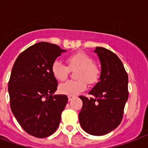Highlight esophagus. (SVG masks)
Wrapping results in <instances>:
<instances>
[{"label":"esophagus","instance_id":"34e87169","mask_svg":"<svg viewBox=\"0 0 148 148\" xmlns=\"http://www.w3.org/2000/svg\"><path fill=\"white\" fill-rule=\"evenodd\" d=\"M72 99H73V97H71V96H68V101H72Z\"/></svg>","mask_w":148,"mask_h":148}]
</instances>
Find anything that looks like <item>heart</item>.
I'll return each mask as SVG.
<instances>
[{"label": "heart", "instance_id": "obj_1", "mask_svg": "<svg viewBox=\"0 0 148 148\" xmlns=\"http://www.w3.org/2000/svg\"><path fill=\"white\" fill-rule=\"evenodd\" d=\"M67 67L58 60L51 65V74L56 80L63 81L69 75L70 70L75 71L74 75L77 80L68 81L59 86V91L63 95L75 97L87 88L88 84L97 82L100 76L97 66L92 62V58L82 51L72 53L66 58Z\"/></svg>", "mask_w": 148, "mask_h": 148}]
</instances>
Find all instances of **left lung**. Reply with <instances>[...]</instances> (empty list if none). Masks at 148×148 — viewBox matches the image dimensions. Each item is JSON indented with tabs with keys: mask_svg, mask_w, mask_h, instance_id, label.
<instances>
[{
	"mask_svg": "<svg viewBox=\"0 0 148 148\" xmlns=\"http://www.w3.org/2000/svg\"><path fill=\"white\" fill-rule=\"evenodd\" d=\"M95 52L101 61L100 81L89 92L94 97L80 96L83 107L79 121L87 133L101 136L114 130L121 122L128 99V76L121 60L112 51L97 47Z\"/></svg>",
	"mask_w": 148,
	"mask_h": 148,
	"instance_id": "obj_1",
	"label": "left lung"
}]
</instances>
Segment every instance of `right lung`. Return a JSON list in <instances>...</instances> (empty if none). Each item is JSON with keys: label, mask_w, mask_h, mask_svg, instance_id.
<instances>
[{"label": "right lung", "mask_w": 148, "mask_h": 148, "mask_svg": "<svg viewBox=\"0 0 148 148\" xmlns=\"http://www.w3.org/2000/svg\"><path fill=\"white\" fill-rule=\"evenodd\" d=\"M66 50L47 42L37 43L23 51L13 66L8 83L13 114L27 133L47 138L58 129L67 95H53L58 81L51 65Z\"/></svg>", "instance_id": "right-lung-1"}]
</instances>
